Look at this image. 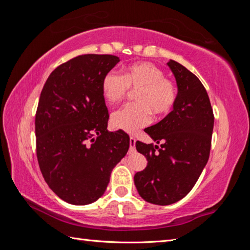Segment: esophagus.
Returning <instances> with one entry per match:
<instances>
[{
	"mask_svg": "<svg viewBox=\"0 0 250 250\" xmlns=\"http://www.w3.org/2000/svg\"><path fill=\"white\" fill-rule=\"evenodd\" d=\"M135 139L133 137H130V147H129V153L132 154L135 152Z\"/></svg>",
	"mask_w": 250,
	"mask_h": 250,
	"instance_id": "34e87169",
	"label": "esophagus"
}]
</instances>
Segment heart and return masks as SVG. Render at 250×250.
I'll use <instances>...</instances> for the list:
<instances>
[{
  "instance_id": "obj_1",
  "label": "heart",
  "mask_w": 250,
  "mask_h": 250,
  "mask_svg": "<svg viewBox=\"0 0 250 250\" xmlns=\"http://www.w3.org/2000/svg\"><path fill=\"white\" fill-rule=\"evenodd\" d=\"M130 88L135 92L137 103L125 104L112 113V125L129 133L137 132L149 125L152 112L164 116L174 107L176 101L175 86L164 78L163 71L151 62H137L125 68V75L115 70L105 74L101 82L104 100L113 104L129 94Z\"/></svg>"
}]
</instances>
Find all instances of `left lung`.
Instances as JSON below:
<instances>
[{
    "mask_svg": "<svg viewBox=\"0 0 250 250\" xmlns=\"http://www.w3.org/2000/svg\"><path fill=\"white\" fill-rule=\"evenodd\" d=\"M167 66L177 84L174 107L145 130L156 145L135 142L147 161L145 170L135 173V188L146 202L162 206L182 200L195 185L209 158L214 128L213 109L201 80L175 61Z\"/></svg>",
    "mask_w": 250,
    "mask_h": 250,
    "instance_id": "8db88e82",
    "label": "left lung"
}]
</instances>
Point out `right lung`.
Listing matches in <instances>:
<instances>
[{"instance_id":"right-lung-1","label":"right lung","mask_w":250,"mask_h":250,"mask_svg":"<svg viewBox=\"0 0 250 250\" xmlns=\"http://www.w3.org/2000/svg\"><path fill=\"white\" fill-rule=\"evenodd\" d=\"M113 55H80L58 66L46 80L35 116L36 153L50 189L69 204L87 205L104 195L110 174L126 154L125 131L109 132L101 91Z\"/></svg>"}]
</instances>
